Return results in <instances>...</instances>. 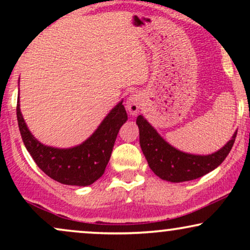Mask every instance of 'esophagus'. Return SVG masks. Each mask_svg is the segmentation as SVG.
<instances>
[{
	"label": "esophagus",
	"instance_id": "1",
	"mask_svg": "<svg viewBox=\"0 0 250 250\" xmlns=\"http://www.w3.org/2000/svg\"><path fill=\"white\" fill-rule=\"evenodd\" d=\"M125 108L131 115H136L140 111V108H141V96H140V94H130L127 99V102H125Z\"/></svg>",
	"mask_w": 250,
	"mask_h": 250
}]
</instances>
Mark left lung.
I'll use <instances>...</instances> for the list:
<instances>
[{
  "label": "left lung",
  "mask_w": 250,
  "mask_h": 250,
  "mask_svg": "<svg viewBox=\"0 0 250 250\" xmlns=\"http://www.w3.org/2000/svg\"><path fill=\"white\" fill-rule=\"evenodd\" d=\"M136 123L140 129V146L151 170L162 180L170 182H185L199 179L225 161L230 153L237 131L222 149L211 155H191L171 147L157 134V131L139 115Z\"/></svg>",
  "instance_id": "obj_1"
}]
</instances>
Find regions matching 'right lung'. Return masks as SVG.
Instances as JSON below:
<instances>
[{"instance_id": "add662e5", "label": "right lung", "mask_w": 250, "mask_h": 250, "mask_svg": "<svg viewBox=\"0 0 250 250\" xmlns=\"http://www.w3.org/2000/svg\"><path fill=\"white\" fill-rule=\"evenodd\" d=\"M16 115L25 148L39 168L53 180L68 186H89L102 176L120 128L128 119L122 102L119 103L87 141L74 148L59 149L43 146L30 134L19 102Z\"/></svg>"}]
</instances>
